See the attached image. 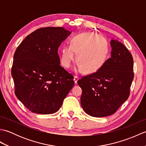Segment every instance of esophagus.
Listing matches in <instances>:
<instances>
[{"label":"esophagus","mask_w":146,"mask_h":146,"mask_svg":"<svg viewBox=\"0 0 146 146\" xmlns=\"http://www.w3.org/2000/svg\"><path fill=\"white\" fill-rule=\"evenodd\" d=\"M78 80H79V78L78 76H74V82H75V84H77V82H78Z\"/></svg>","instance_id":"34e87169"}]
</instances>
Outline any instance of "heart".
Returning a JSON list of instances; mask_svg holds the SVG:
<instances>
[{
    "label": "heart",
    "instance_id": "1",
    "mask_svg": "<svg viewBox=\"0 0 146 146\" xmlns=\"http://www.w3.org/2000/svg\"><path fill=\"white\" fill-rule=\"evenodd\" d=\"M78 55L77 71L85 73L97 72L106 61L108 47L102 36L94 33H84L75 36L71 39L70 46L62 48L61 61L65 68H69Z\"/></svg>",
    "mask_w": 146,
    "mask_h": 146
}]
</instances>
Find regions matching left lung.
Here are the masks:
<instances>
[{
    "mask_svg": "<svg viewBox=\"0 0 146 146\" xmlns=\"http://www.w3.org/2000/svg\"><path fill=\"white\" fill-rule=\"evenodd\" d=\"M111 57L97 72L78 81L82 89L81 105L88 115L103 117L116 112L130 95L134 79L131 52L117 39L110 41Z\"/></svg>",
    "mask_w": 146,
    "mask_h": 146,
    "instance_id": "8db88e82",
    "label": "left lung"
}]
</instances>
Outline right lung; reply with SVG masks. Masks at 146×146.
Returning a JSON list of instances; mask_svg holds the SVG:
<instances>
[{"mask_svg": "<svg viewBox=\"0 0 146 146\" xmlns=\"http://www.w3.org/2000/svg\"><path fill=\"white\" fill-rule=\"evenodd\" d=\"M71 33L62 27H42L27 36L15 51L11 70L15 94L33 113L56 112L75 85L73 75L60 66L58 53Z\"/></svg>", "mask_w": 146, "mask_h": 146, "instance_id": "right-lung-1", "label": "right lung"}]
</instances>
